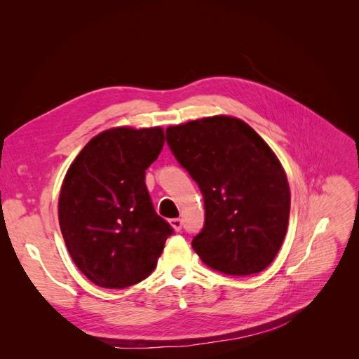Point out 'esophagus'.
<instances>
[{"mask_svg": "<svg viewBox=\"0 0 359 359\" xmlns=\"http://www.w3.org/2000/svg\"><path fill=\"white\" fill-rule=\"evenodd\" d=\"M169 224L173 227V231L180 232L181 227H182V220L181 219H172V220H169Z\"/></svg>", "mask_w": 359, "mask_h": 359, "instance_id": "34e87169", "label": "esophagus"}]
</instances>
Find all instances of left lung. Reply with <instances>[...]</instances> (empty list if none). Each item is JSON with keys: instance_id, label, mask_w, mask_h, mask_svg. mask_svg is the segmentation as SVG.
<instances>
[{"instance_id": "8db88e82", "label": "left lung", "mask_w": 359, "mask_h": 359, "mask_svg": "<svg viewBox=\"0 0 359 359\" xmlns=\"http://www.w3.org/2000/svg\"><path fill=\"white\" fill-rule=\"evenodd\" d=\"M168 144L198 182L205 224L193 248L227 276L264 271L285 241L290 189L276 153L243 119L214 115L166 128Z\"/></svg>"}]
</instances>
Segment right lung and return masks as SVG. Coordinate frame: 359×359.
<instances>
[{
    "instance_id": "right-lung-1",
    "label": "right lung",
    "mask_w": 359,
    "mask_h": 359,
    "mask_svg": "<svg viewBox=\"0 0 359 359\" xmlns=\"http://www.w3.org/2000/svg\"><path fill=\"white\" fill-rule=\"evenodd\" d=\"M165 145L161 127H112L70 165L58 199L64 243L94 285L124 289L145 280L172 227L157 215L145 170Z\"/></svg>"
}]
</instances>
